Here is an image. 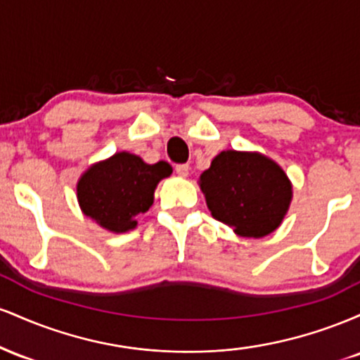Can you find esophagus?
Instances as JSON below:
<instances>
[{
    "instance_id": "obj_1",
    "label": "esophagus",
    "mask_w": 360,
    "mask_h": 360,
    "mask_svg": "<svg viewBox=\"0 0 360 360\" xmlns=\"http://www.w3.org/2000/svg\"><path fill=\"white\" fill-rule=\"evenodd\" d=\"M176 172L179 174L181 177H186L189 174V166L188 164H177L176 166Z\"/></svg>"
}]
</instances>
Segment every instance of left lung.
I'll return each instance as SVG.
<instances>
[{
	"instance_id": "1",
	"label": "left lung",
	"mask_w": 360,
	"mask_h": 360,
	"mask_svg": "<svg viewBox=\"0 0 360 360\" xmlns=\"http://www.w3.org/2000/svg\"><path fill=\"white\" fill-rule=\"evenodd\" d=\"M213 218L242 237L274 232L291 201V183L278 164L260 154L225 150L200 177Z\"/></svg>"
}]
</instances>
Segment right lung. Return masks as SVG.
I'll return each instance as SVG.
<instances>
[{"mask_svg": "<svg viewBox=\"0 0 360 360\" xmlns=\"http://www.w3.org/2000/svg\"><path fill=\"white\" fill-rule=\"evenodd\" d=\"M172 167L160 160L146 164L128 152H120L105 162L89 167L77 183V200L86 217L110 232L134 229V220L154 203V189Z\"/></svg>", "mask_w": 360, "mask_h": 360, "instance_id": "add662e5", "label": "right lung"}]
</instances>
